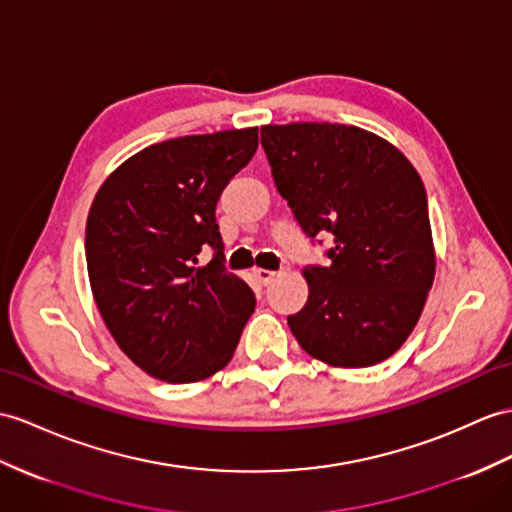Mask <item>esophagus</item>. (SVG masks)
Wrapping results in <instances>:
<instances>
[{
  "mask_svg": "<svg viewBox=\"0 0 512 512\" xmlns=\"http://www.w3.org/2000/svg\"><path fill=\"white\" fill-rule=\"evenodd\" d=\"M256 278L263 282V284H269L273 278H276V271H269V269H256Z\"/></svg>",
  "mask_w": 512,
  "mask_h": 512,
  "instance_id": "obj_1",
  "label": "esophagus"
}]
</instances>
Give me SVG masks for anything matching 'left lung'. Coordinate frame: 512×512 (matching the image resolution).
<instances>
[{
    "instance_id": "8db88e82",
    "label": "left lung",
    "mask_w": 512,
    "mask_h": 512,
    "mask_svg": "<svg viewBox=\"0 0 512 512\" xmlns=\"http://www.w3.org/2000/svg\"><path fill=\"white\" fill-rule=\"evenodd\" d=\"M273 180L302 230L334 234L328 267H306L297 343L332 367H371L415 330L436 254L417 169L382 136L343 123L263 126Z\"/></svg>"
}]
</instances>
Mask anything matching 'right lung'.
Here are the masks:
<instances>
[{
	"mask_svg": "<svg viewBox=\"0 0 512 512\" xmlns=\"http://www.w3.org/2000/svg\"><path fill=\"white\" fill-rule=\"evenodd\" d=\"M258 128L149 145L99 186L86 219V267L106 328L147 376L169 384L226 367L254 313L247 282L223 269L221 191L252 160ZM210 244L216 258L198 267Z\"/></svg>",
	"mask_w": 512,
	"mask_h": 512,
	"instance_id": "right-lung-1",
	"label": "right lung"
}]
</instances>
